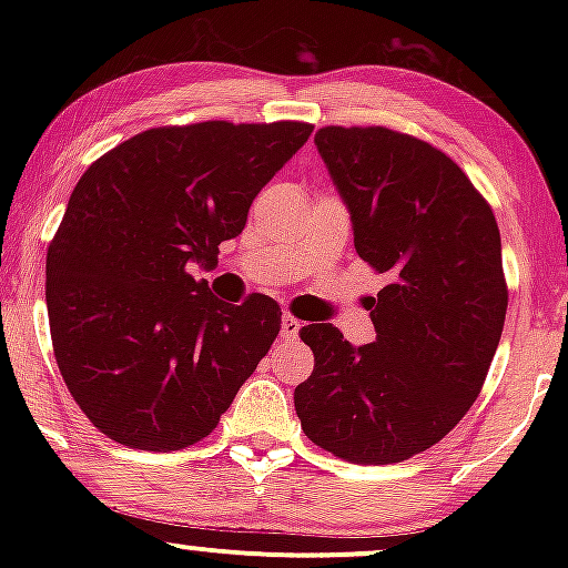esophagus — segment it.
I'll return each mask as SVG.
<instances>
[{
	"label": "esophagus",
	"instance_id": "obj_1",
	"mask_svg": "<svg viewBox=\"0 0 568 568\" xmlns=\"http://www.w3.org/2000/svg\"><path fill=\"white\" fill-rule=\"evenodd\" d=\"M298 328H302V323H298L296 317L285 312L283 321H280V336H283L285 342H293V338H298Z\"/></svg>",
	"mask_w": 568,
	"mask_h": 568
}]
</instances>
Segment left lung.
Instances as JSON below:
<instances>
[{"mask_svg": "<svg viewBox=\"0 0 568 568\" xmlns=\"http://www.w3.org/2000/svg\"><path fill=\"white\" fill-rule=\"evenodd\" d=\"M315 146L352 219L355 251L387 275L376 342L331 323L302 342L312 376L293 393L304 435L338 459L393 465L427 452L478 397L507 312L499 226L440 149L389 128H321Z\"/></svg>", "mask_w": 568, "mask_h": 568, "instance_id": "1", "label": "left lung"}]
</instances>
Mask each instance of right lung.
<instances>
[{
  "mask_svg": "<svg viewBox=\"0 0 568 568\" xmlns=\"http://www.w3.org/2000/svg\"><path fill=\"white\" fill-rule=\"evenodd\" d=\"M310 133L306 122L152 128L77 181L44 298L63 382L103 435L141 452L192 446L270 352L275 298L221 302L192 264H219Z\"/></svg>",
  "mask_w": 568,
  "mask_h": 568,
  "instance_id": "obj_1",
  "label": "right lung"
}]
</instances>
